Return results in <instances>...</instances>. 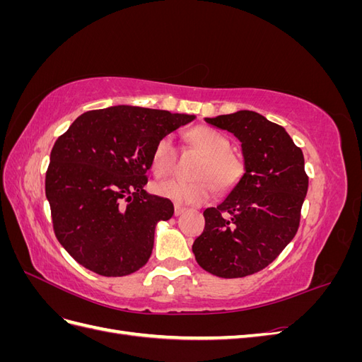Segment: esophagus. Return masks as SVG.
Instances as JSON below:
<instances>
[{
	"instance_id": "obj_1",
	"label": "esophagus",
	"mask_w": 362,
	"mask_h": 362,
	"mask_svg": "<svg viewBox=\"0 0 362 362\" xmlns=\"http://www.w3.org/2000/svg\"><path fill=\"white\" fill-rule=\"evenodd\" d=\"M184 210H185V208H184L182 205L175 204V210H173V214H175V216H180V214H182V213H184Z\"/></svg>"
}]
</instances>
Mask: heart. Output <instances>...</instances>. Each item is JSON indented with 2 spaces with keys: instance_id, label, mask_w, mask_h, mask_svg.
<instances>
[{
  "instance_id": "b5f03b06",
  "label": "heart",
  "mask_w": 362,
  "mask_h": 362,
  "mask_svg": "<svg viewBox=\"0 0 362 362\" xmlns=\"http://www.w3.org/2000/svg\"><path fill=\"white\" fill-rule=\"evenodd\" d=\"M187 141L204 156L193 170V181L168 180L152 185L156 194L178 205L204 204L217 193L233 190L245 175L243 158L231 151V141L210 127H198L187 133ZM178 151L172 137H161L152 151L151 166L157 177H166L177 163Z\"/></svg>"
}]
</instances>
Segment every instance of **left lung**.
Wrapping results in <instances>:
<instances>
[{"label": "left lung", "instance_id": "left-lung-1", "mask_svg": "<svg viewBox=\"0 0 362 362\" xmlns=\"http://www.w3.org/2000/svg\"><path fill=\"white\" fill-rule=\"evenodd\" d=\"M242 141L245 175L226 199L204 211V233L192 246L198 264L221 278L267 267L298 233L308 192L302 149L287 131L259 113L206 117Z\"/></svg>", "mask_w": 362, "mask_h": 362}]
</instances>
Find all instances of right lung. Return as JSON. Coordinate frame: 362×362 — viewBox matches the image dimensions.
I'll return each instance as SVG.
<instances>
[{
	"label": "right lung",
	"instance_id": "obj_1",
	"mask_svg": "<svg viewBox=\"0 0 362 362\" xmlns=\"http://www.w3.org/2000/svg\"><path fill=\"white\" fill-rule=\"evenodd\" d=\"M193 115L115 105L76 117L52 146L45 178L52 228L60 245L101 276L144 267L156 225L173 204L144 189L154 146Z\"/></svg>",
	"mask_w": 362,
	"mask_h": 362
}]
</instances>
